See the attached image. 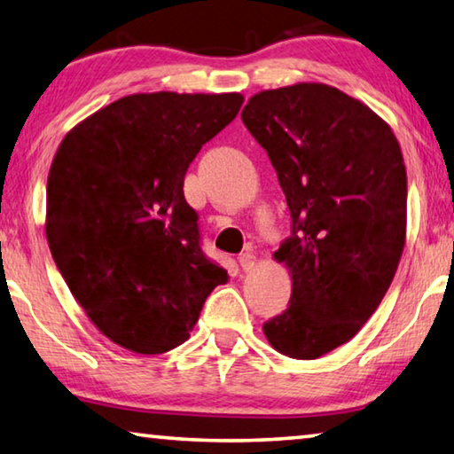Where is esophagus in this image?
<instances>
[{
    "instance_id": "esophagus-1",
    "label": "esophagus",
    "mask_w": 454,
    "mask_h": 454,
    "mask_svg": "<svg viewBox=\"0 0 454 454\" xmlns=\"http://www.w3.org/2000/svg\"><path fill=\"white\" fill-rule=\"evenodd\" d=\"M239 262L242 266V270H250L256 264V256L253 250H244V253L239 256Z\"/></svg>"
}]
</instances>
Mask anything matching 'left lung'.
I'll use <instances>...</instances> for the list:
<instances>
[{
    "mask_svg": "<svg viewBox=\"0 0 454 454\" xmlns=\"http://www.w3.org/2000/svg\"><path fill=\"white\" fill-rule=\"evenodd\" d=\"M242 123L293 218L275 253L291 272V301L264 335L278 354L317 359L364 327L398 269L408 196L398 139L370 106L317 82L258 92Z\"/></svg>",
    "mask_w": 454,
    "mask_h": 454,
    "instance_id": "left-lung-1",
    "label": "left lung"
}]
</instances>
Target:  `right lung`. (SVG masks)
<instances>
[{"instance_id": "add662e5", "label": "right lung", "mask_w": 454, "mask_h": 454, "mask_svg": "<svg viewBox=\"0 0 454 454\" xmlns=\"http://www.w3.org/2000/svg\"><path fill=\"white\" fill-rule=\"evenodd\" d=\"M244 97L141 92L114 100L64 137L46 188V239L89 319L135 354L190 337L228 272L200 247L184 177L232 123Z\"/></svg>"}]
</instances>
